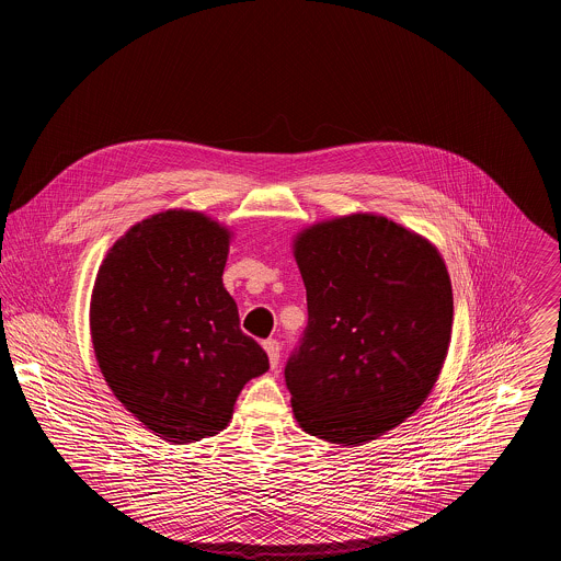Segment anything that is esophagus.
I'll return each mask as SVG.
<instances>
[{"mask_svg": "<svg viewBox=\"0 0 561 561\" xmlns=\"http://www.w3.org/2000/svg\"><path fill=\"white\" fill-rule=\"evenodd\" d=\"M263 350L267 354V360H270V367L276 369L278 367V360H280V345L276 339H267L263 341Z\"/></svg>", "mask_w": 561, "mask_h": 561, "instance_id": "34e87169", "label": "esophagus"}]
</instances>
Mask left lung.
I'll return each mask as SVG.
<instances>
[{"instance_id": "1", "label": "left lung", "mask_w": 561, "mask_h": 561, "mask_svg": "<svg viewBox=\"0 0 561 561\" xmlns=\"http://www.w3.org/2000/svg\"><path fill=\"white\" fill-rule=\"evenodd\" d=\"M309 325L285 367L298 425L358 447L432 393L451 343L454 294L438 248L376 214L321 220L294 238Z\"/></svg>"}]
</instances>
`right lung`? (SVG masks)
Listing matches in <instances>:
<instances>
[{
    "instance_id": "obj_1",
    "label": "right lung",
    "mask_w": 561,
    "mask_h": 561,
    "mask_svg": "<svg viewBox=\"0 0 561 561\" xmlns=\"http://www.w3.org/2000/svg\"><path fill=\"white\" fill-rule=\"evenodd\" d=\"M231 238L203 211L165 209L114 241L94 278L99 369L114 398L174 445L220 434L243 385L270 369L222 283Z\"/></svg>"
}]
</instances>
